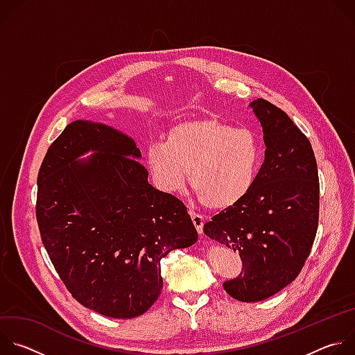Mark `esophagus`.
Listing matches in <instances>:
<instances>
[{
	"label": "esophagus",
	"instance_id": "34e87169",
	"mask_svg": "<svg viewBox=\"0 0 355 355\" xmlns=\"http://www.w3.org/2000/svg\"><path fill=\"white\" fill-rule=\"evenodd\" d=\"M189 215H191V219H192V222H193V225L196 227V232L199 234L204 233V223H205L204 216L199 215V214H195L193 211H189Z\"/></svg>",
	"mask_w": 355,
	"mask_h": 355
}]
</instances>
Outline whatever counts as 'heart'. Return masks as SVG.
I'll use <instances>...</instances> for the list:
<instances>
[{
    "label": "heart",
    "mask_w": 355,
    "mask_h": 355,
    "mask_svg": "<svg viewBox=\"0 0 355 355\" xmlns=\"http://www.w3.org/2000/svg\"><path fill=\"white\" fill-rule=\"evenodd\" d=\"M144 162L162 191L180 192L188 173L200 204L222 211L237 205L254 185L261 164V144L247 128H234L215 118H198L170 128L164 143H148Z\"/></svg>",
    "instance_id": "obj_1"
}]
</instances>
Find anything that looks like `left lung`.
I'll list each match as a JSON object with an SVG mask.
<instances>
[{
  "label": "left lung",
  "mask_w": 355,
  "mask_h": 355,
  "mask_svg": "<svg viewBox=\"0 0 355 355\" xmlns=\"http://www.w3.org/2000/svg\"><path fill=\"white\" fill-rule=\"evenodd\" d=\"M251 108L264 132V163L248 195L204 225L207 236L240 254L241 272L223 288L241 302L264 300L299 275L316 237L320 199L305 133L267 99H254Z\"/></svg>",
  "instance_id": "1"
}]
</instances>
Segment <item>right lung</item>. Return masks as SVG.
<instances>
[{
	"instance_id": "right-lung-1",
	"label": "right lung",
	"mask_w": 355,
	"mask_h": 355,
	"mask_svg": "<svg viewBox=\"0 0 355 355\" xmlns=\"http://www.w3.org/2000/svg\"><path fill=\"white\" fill-rule=\"evenodd\" d=\"M89 149L93 157L78 162ZM139 157L126 135L74 121L37 174L36 220L50 261L77 302L114 319L147 312L163 289L162 259L198 240L182 200L150 185Z\"/></svg>"
}]
</instances>
